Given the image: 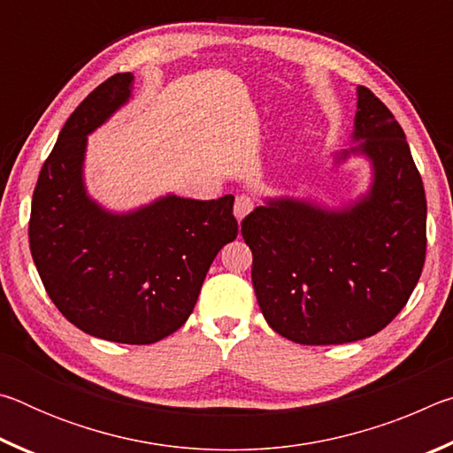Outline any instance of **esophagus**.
I'll list each match as a JSON object with an SVG mask.
<instances>
[{
	"label": "esophagus",
	"mask_w": 453,
	"mask_h": 453,
	"mask_svg": "<svg viewBox=\"0 0 453 453\" xmlns=\"http://www.w3.org/2000/svg\"><path fill=\"white\" fill-rule=\"evenodd\" d=\"M254 205H256V202L250 196H237L235 203H234V216L237 219H243L251 210H254Z\"/></svg>",
	"instance_id": "34e87169"
}]
</instances>
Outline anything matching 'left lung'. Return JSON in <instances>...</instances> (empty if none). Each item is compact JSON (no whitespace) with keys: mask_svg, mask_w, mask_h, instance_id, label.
<instances>
[{"mask_svg":"<svg viewBox=\"0 0 453 453\" xmlns=\"http://www.w3.org/2000/svg\"><path fill=\"white\" fill-rule=\"evenodd\" d=\"M354 140L370 157V191L343 210L267 199L242 221L256 297L273 332L335 346L381 332L408 303L426 262V191L394 113L357 88Z\"/></svg>","mask_w":453,"mask_h":453,"instance_id":"left-lung-1","label":"left lung"}]
</instances>
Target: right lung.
<instances>
[{
	"label": "right lung",
	"instance_id": "right-lung-1",
	"mask_svg": "<svg viewBox=\"0 0 453 453\" xmlns=\"http://www.w3.org/2000/svg\"><path fill=\"white\" fill-rule=\"evenodd\" d=\"M132 81V73L111 75L65 121L35 183L29 248L67 321L107 342L145 346L186 324L237 221L234 196H165L129 213L107 211L88 196V134L127 102Z\"/></svg>",
	"mask_w": 453,
	"mask_h": 453
}]
</instances>
